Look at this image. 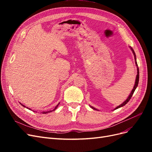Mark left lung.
<instances>
[{
  "label": "left lung",
  "mask_w": 152,
  "mask_h": 152,
  "mask_svg": "<svg viewBox=\"0 0 152 152\" xmlns=\"http://www.w3.org/2000/svg\"><path fill=\"white\" fill-rule=\"evenodd\" d=\"M130 48H131V50L132 51L133 54H134V59H135V63H136V65L137 66V75H136V78L135 84H134V87H133V89L132 90L131 94H129V96H128V98H127V99L125 101V102H124L121 104H120L119 106H118L117 107H116L115 108V110H116V109H117V108H121V107H123V106H124L125 104H126L129 102V100H130V99L131 98V97H132V96L133 93H134V92L135 89H136V87H137V85H138V82H139V77H140V73H140V72H139V68H138V66H137V62H136V54H135V53H134V50H133V49H132L131 47H130ZM91 107L92 108H93V109H94V110H97V109H96L95 108H94V107H91Z\"/></svg>",
  "instance_id": "1"
}]
</instances>
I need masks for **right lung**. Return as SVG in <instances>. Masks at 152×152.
Here are the masks:
<instances>
[{
  "label": "right lung",
  "mask_w": 152,
  "mask_h": 152,
  "mask_svg": "<svg viewBox=\"0 0 152 152\" xmlns=\"http://www.w3.org/2000/svg\"><path fill=\"white\" fill-rule=\"evenodd\" d=\"M20 104H21V105L23 106V107H25V106H24L23 104H22L21 103H20ZM59 103H58V104L56 105V107H55V108H54V109H53V110H50V111H48V112H42V113H49V112H53V111H54V110H56V108H58V105H59ZM27 108H28V109H29V110H30V108H28V107H27Z\"/></svg>",
  "instance_id": "add662e5"
}]
</instances>
